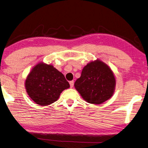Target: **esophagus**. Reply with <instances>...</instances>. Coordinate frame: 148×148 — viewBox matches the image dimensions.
Returning <instances> with one entry per match:
<instances>
[{"mask_svg": "<svg viewBox=\"0 0 148 148\" xmlns=\"http://www.w3.org/2000/svg\"><path fill=\"white\" fill-rule=\"evenodd\" d=\"M69 83H70V86H71V88L73 87V86H74V81H71V82H69Z\"/></svg>", "mask_w": 148, "mask_h": 148, "instance_id": "34e87169", "label": "esophagus"}]
</instances>
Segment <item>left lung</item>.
<instances>
[{
	"label": "left lung",
	"mask_w": 148,
	"mask_h": 148,
	"mask_svg": "<svg viewBox=\"0 0 148 148\" xmlns=\"http://www.w3.org/2000/svg\"><path fill=\"white\" fill-rule=\"evenodd\" d=\"M116 79L111 69L97 60L83 69L74 87L82 98L90 103L101 104L113 95Z\"/></svg>",
	"instance_id": "8db88e82"
}]
</instances>
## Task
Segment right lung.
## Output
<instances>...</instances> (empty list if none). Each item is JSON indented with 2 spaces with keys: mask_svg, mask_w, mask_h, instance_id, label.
Instances as JSON below:
<instances>
[{
  "mask_svg": "<svg viewBox=\"0 0 148 148\" xmlns=\"http://www.w3.org/2000/svg\"><path fill=\"white\" fill-rule=\"evenodd\" d=\"M25 87L35 103L47 106L58 100L62 91L70 87L64 75L52 65L41 62L28 75Z\"/></svg>",
  "mask_w": 148,
  "mask_h": 148,
  "instance_id": "add662e5",
  "label": "right lung"
}]
</instances>
